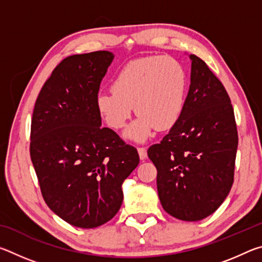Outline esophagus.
Here are the masks:
<instances>
[{"mask_svg": "<svg viewBox=\"0 0 262 262\" xmlns=\"http://www.w3.org/2000/svg\"><path fill=\"white\" fill-rule=\"evenodd\" d=\"M137 151H139V156H140V158L142 159V161L147 158V149H145L144 147L137 148Z\"/></svg>", "mask_w": 262, "mask_h": 262, "instance_id": "34e87169", "label": "esophagus"}]
</instances>
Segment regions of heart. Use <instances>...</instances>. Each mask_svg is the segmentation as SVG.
<instances>
[{
  "mask_svg": "<svg viewBox=\"0 0 262 262\" xmlns=\"http://www.w3.org/2000/svg\"><path fill=\"white\" fill-rule=\"evenodd\" d=\"M188 77L184 66L171 56H145L128 62L112 82V90L101 91L96 107L108 127L121 129L133 108L139 118L126 132L128 139L143 142L155 128L170 129L183 115Z\"/></svg>",
  "mask_w": 262,
  "mask_h": 262,
  "instance_id": "1",
  "label": "heart"
}]
</instances>
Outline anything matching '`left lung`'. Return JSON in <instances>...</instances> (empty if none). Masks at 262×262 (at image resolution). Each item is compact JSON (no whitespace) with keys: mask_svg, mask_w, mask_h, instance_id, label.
<instances>
[{"mask_svg":"<svg viewBox=\"0 0 262 262\" xmlns=\"http://www.w3.org/2000/svg\"><path fill=\"white\" fill-rule=\"evenodd\" d=\"M190 85L183 115L148 149L167 214L187 222L217 210L233 184L238 133L231 100L206 62L190 54Z\"/></svg>","mask_w":262,"mask_h":262,"instance_id":"obj_1","label":"left lung"}]
</instances>
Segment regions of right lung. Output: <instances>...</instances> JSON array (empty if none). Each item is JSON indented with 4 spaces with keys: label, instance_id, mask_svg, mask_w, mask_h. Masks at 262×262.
<instances>
[{
    "label": "right lung",
    "instance_id": "right-lung-1",
    "mask_svg": "<svg viewBox=\"0 0 262 262\" xmlns=\"http://www.w3.org/2000/svg\"><path fill=\"white\" fill-rule=\"evenodd\" d=\"M113 59L98 51L62 60L39 92L31 121L30 155L43 200L77 228L113 219L123 180L140 163L134 147L100 127L96 98Z\"/></svg>",
    "mask_w": 262,
    "mask_h": 262
}]
</instances>
